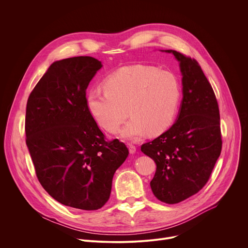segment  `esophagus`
I'll return each mask as SVG.
<instances>
[{
    "mask_svg": "<svg viewBox=\"0 0 248 248\" xmlns=\"http://www.w3.org/2000/svg\"><path fill=\"white\" fill-rule=\"evenodd\" d=\"M128 149H129L130 154H134L136 152V147L132 144H128Z\"/></svg>",
    "mask_w": 248,
    "mask_h": 248,
    "instance_id": "esophagus-1",
    "label": "esophagus"
}]
</instances>
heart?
I'll list each match as a JSON object with an SVG mask.
<instances>
[{
	"label": "heart",
	"mask_w": 248,
	"mask_h": 248,
	"mask_svg": "<svg viewBox=\"0 0 248 248\" xmlns=\"http://www.w3.org/2000/svg\"><path fill=\"white\" fill-rule=\"evenodd\" d=\"M104 88L87 93L88 113L109 132L117 131L130 115L121 134L133 141L146 132H164L174 120L182 94L174 75L142 64L118 69L105 79Z\"/></svg>",
	"instance_id": "b5f03b06"
}]
</instances>
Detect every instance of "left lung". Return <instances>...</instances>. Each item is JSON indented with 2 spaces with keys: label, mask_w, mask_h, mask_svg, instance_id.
<instances>
[{
  "label": "left lung",
  "mask_w": 248,
  "mask_h": 248,
  "mask_svg": "<svg viewBox=\"0 0 248 248\" xmlns=\"http://www.w3.org/2000/svg\"><path fill=\"white\" fill-rule=\"evenodd\" d=\"M172 53L183 75V101L178 120L159 137L141 145L156 163L150 183L162 202L175 204L196 194L207 184L222 151L218 102L196 60Z\"/></svg>",
  "instance_id": "8db88e82"
}]
</instances>
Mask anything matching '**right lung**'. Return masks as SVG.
<instances>
[{
  "label": "right lung",
  "mask_w": 248,
  "mask_h": 248,
  "mask_svg": "<svg viewBox=\"0 0 248 248\" xmlns=\"http://www.w3.org/2000/svg\"><path fill=\"white\" fill-rule=\"evenodd\" d=\"M102 67L92 57L53 62L31 91L25 134L37 179L58 202L98 210L110 198L115 171L128 149L107 141L86 108V89Z\"/></svg>",
  "instance_id": "obj_1"
}]
</instances>
